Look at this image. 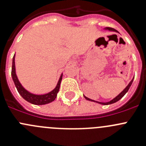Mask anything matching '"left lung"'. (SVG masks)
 Listing matches in <instances>:
<instances>
[{"instance_id": "8db88e82", "label": "left lung", "mask_w": 146, "mask_h": 146, "mask_svg": "<svg viewBox=\"0 0 146 146\" xmlns=\"http://www.w3.org/2000/svg\"><path fill=\"white\" fill-rule=\"evenodd\" d=\"M106 29H109V30H111V31H115V32H117V31L116 30V29H114V28H111V27H107V28H106ZM133 78L132 79V80H131V81L130 82H129V85H127V87H126V88H125V89L123 90L122 91V92H121V93L119 94V95H117V96L115 98H114V99H113L112 100H111V101H110V102H97V101H95V100H91V99H89V98H86V97H85V96H84V97H85V99L87 100H90V101L95 102H97V103H100V104H103V105H107V104H113V103H115V102H117V101H119V100H120V99H121V98H123V95H124L125 94H126V92H128V90H129V88H130V87H131V84H132V82H133Z\"/></svg>"}]
</instances>
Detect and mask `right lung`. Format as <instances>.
<instances>
[{
	"label": "right lung",
	"instance_id": "right-lung-1",
	"mask_svg": "<svg viewBox=\"0 0 146 146\" xmlns=\"http://www.w3.org/2000/svg\"><path fill=\"white\" fill-rule=\"evenodd\" d=\"M11 75L12 78H13V82H14L16 88H17V91H18V92L20 93V95H21L26 101L32 103V104H36V105H42V104H48V103H50L51 102L54 101V100L56 99V98L57 93H58V92L59 91L60 85H61V80H62V75H61L55 89L53 90L51 92H48V93L45 94V95H37L29 93V92H27V91L22 86V85L20 83L18 79H17V76H16L15 68V56H13V58Z\"/></svg>",
	"mask_w": 146,
	"mask_h": 146
}]
</instances>
